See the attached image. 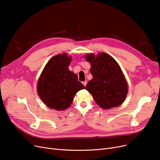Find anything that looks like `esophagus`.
Returning <instances> with one entry per match:
<instances>
[{
  "instance_id": "34e87169",
  "label": "esophagus",
  "mask_w": 160,
  "mask_h": 160,
  "mask_svg": "<svg viewBox=\"0 0 160 160\" xmlns=\"http://www.w3.org/2000/svg\"><path fill=\"white\" fill-rule=\"evenodd\" d=\"M82 84H84V86H86V84H87V81H84V82H82Z\"/></svg>"
}]
</instances>
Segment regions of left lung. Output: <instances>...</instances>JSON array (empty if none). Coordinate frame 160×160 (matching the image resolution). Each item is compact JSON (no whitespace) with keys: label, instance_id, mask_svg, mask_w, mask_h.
Instances as JSON below:
<instances>
[{"label":"left lung","instance_id":"left-lung-1","mask_svg":"<svg viewBox=\"0 0 160 160\" xmlns=\"http://www.w3.org/2000/svg\"><path fill=\"white\" fill-rule=\"evenodd\" d=\"M85 58L92 65L90 72L93 76L86 89L92 95L97 105L104 109L122 105L128 94V84L115 59L105 53L97 57L91 53Z\"/></svg>","mask_w":160,"mask_h":160}]
</instances>
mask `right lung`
Instances as JSON below:
<instances>
[{
  "label": "right lung",
  "mask_w": 160,
  "mask_h": 160,
  "mask_svg": "<svg viewBox=\"0 0 160 160\" xmlns=\"http://www.w3.org/2000/svg\"><path fill=\"white\" fill-rule=\"evenodd\" d=\"M71 58L58 54L47 63L37 84L41 100L49 108L64 110L71 106L74 97L85 87L78 76L68 70Z\"/></svg>",
  "instance_id": "add662e5"
}]
</instances>
